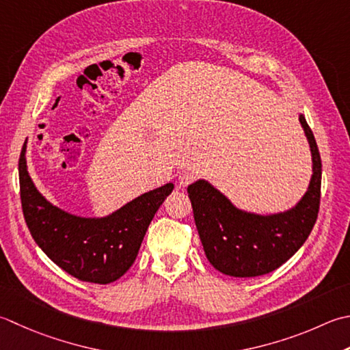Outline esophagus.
Listing matches in <instances>:
<instances>
[{
    "mask_svg": "<svg viewBox=\"0 0 350 350\" xmlns=\"http://www.w3.org/2000/svg\"><path fill=\"white\" fill-rule=\"evenodd\" d=\"M177 180H179V185L182 188L188 187V185H191L194 182V174L193 173H188V171H183V173L179 174V177H177Z\"/></svg>",
    "mask_w": 350,
    "mask_h": 350,
    "instance_id": "1",
    "label": "esophagus"
}]
</instances>
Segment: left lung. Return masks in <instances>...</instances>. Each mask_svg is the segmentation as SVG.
I'll list each match as a JSON object with an SVG mask.
<instances>
[{"label": "left lung", "instance_id": "1", "mask_svg": "<svg viewBox=\"0 0 350 350\" xmlns=\"http://www.w3.org/2000/svg\"><path fill=\"white\" fill-rule=\"evenodd\" d=\"M304 127L312 156V176L296 206L279 214L259 215L235 208L206 180L188 187L194 220L208 261L223 275L262 276L279 269L302 247L316 224L320 208L321 159L305 116Z\"/></svg>", "mask_w": 350, "mask_h": 350}]
</instances>
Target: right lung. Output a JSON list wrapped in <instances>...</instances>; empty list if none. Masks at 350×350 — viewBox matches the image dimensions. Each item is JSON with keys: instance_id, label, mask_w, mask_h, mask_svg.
I'll list each match as a JSON object with an SVG mask.
<instances>
[{"instance_id": "obj_1", "label": "right lung", "mask_w": 350, "mask_h": 350, "mask_svg": "<svg viewBox=\"0 0 350 350\" xmlns=\"http://www.w3.org/2000/svg\"><path fill=\"white\" fill-rule=\"evenodd\" d=\"M24 144L19 156V189L25 223L45 255L83 282L111 284L135 262L148 224L174 185L136 197L111 215L85 218L54 206L34 187L27 171Z\"/></svg>"}]
</instances>
